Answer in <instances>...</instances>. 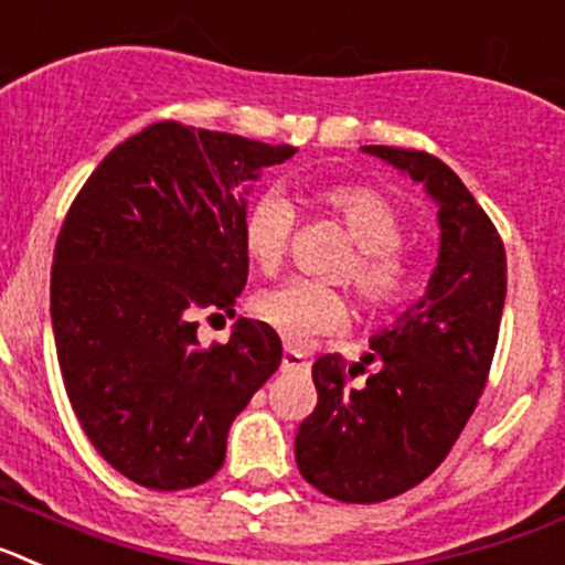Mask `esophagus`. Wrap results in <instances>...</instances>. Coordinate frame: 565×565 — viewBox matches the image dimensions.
I'll return each mask as SVG.
<instances>
[{"mask_svg": "<svg viewBox=\"0 0 565 565\" xmlns=\"http://www.w3.org/2000/svg\"><path fill=\"white\" fill-rule=\"evenodd\" d=\"M281 372H310V358L298 350H284Z\"/></svg>", "mask_w": 565, "mask_h": 565, "instance_id": "obj_1", "label": "esophagus"}]
</instances>
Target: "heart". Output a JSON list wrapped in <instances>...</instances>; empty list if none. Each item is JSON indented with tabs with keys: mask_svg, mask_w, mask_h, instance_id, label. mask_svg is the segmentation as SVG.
I'll return each instance as SVG.
<instances>
[{
	"mask_svg": "<svg viewBox=\"0 0 565 565\" xmlns=\"http://www.w3.org/2000/svg\"><path fill=\"white\" fill-rule=\"evenodd\" d=\"M321 207L330 210L347 227L358 253L347 278L372 310H390L412 296L415 264L401 249L406 222L401 210L372 188L338 184L316 195ZM296 227V207L278 190H264L249 201L242 222V242L249 262L262 273H276L287 255L289 235ZM253 312L287 343H312L316 338L335 335L350 323V301L343 292L323 284L292 278L258 292Z\"/></svg>",
	"mask_w": 565,
	"mask_h": 565,
	"instance_id": "1",
	"label": "heart"
}]
</instances>
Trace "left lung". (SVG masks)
Here are the masks:
<instances>
[{"mask_svg":"<svg viewBox=\"0 0 565 565\" xmlns=\"http://www.w3.org/2000/svg\"><path fill=\"white\" fill-rule=\"evenodd\" d=\"M361 150L424 184L440 247L424 298L372 335L361 361L375 372L361 390L347 386L338 355L312 364L318 404L298 426L296 460L307 483L343 503L395 498L444 463L487 386L507 301L503 242L463 181L420 150Z\"/></svg>","mask_w":565,"mask_h":565,"instance_id":"8db88e82","label":"left lung"}]
</instances>
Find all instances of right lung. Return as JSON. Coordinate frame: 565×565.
<instances>
[{"instance_id":"obj_1","label":"right lung","mask_w":565,"mask_h":565,"mask_svg":"<svg viewBox=\"0 0 565 565\" xmlns=\"http://www.w3.org/2000/svg\"><path fill=\"white\" fill-rule=\"evenodd\" d=\"M292 153L156 121L113 147L71 204L51 273L58 370L96 452L139 487L213 478L230 424L281 364L264 321L238 318L204 350L193 316L233 312L249 188Z\"/></svg>"}]
</instances>
